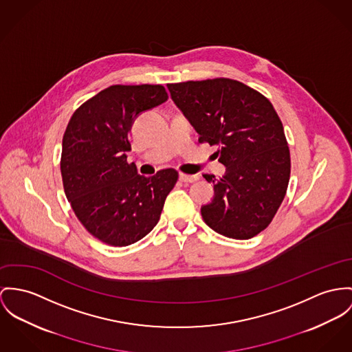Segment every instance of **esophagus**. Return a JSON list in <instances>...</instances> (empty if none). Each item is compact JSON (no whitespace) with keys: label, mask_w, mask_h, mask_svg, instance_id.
Segmentation results:
<instances>
[{"label":"esophagus","mask_w":352,"mask_h":352,"mask_svg":"<svg viewBox=\"0 0 352 352\" xmlns=\"http://www.w3.org/2000/svg\"><path fill=\"white\" fill-rule=\"evenodd\" d=\"M198 175L195 174V175H190V174H184V173H181L179 174V179L182 181V182H189V184H191V182H195V181H198Z\"/></svg>","instance_id":"34e87169"}]
</instances>
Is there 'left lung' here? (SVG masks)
Masks as SVG:
<instances>
[{
    "label": "left lung",
    "mask_w": 352,
    "mask_h": 352,
    "mask_svg": "<svg viewBox=\"0 0 352 352\" xmlns=\"http://www.w3.org/2000/svg\"><path fill=\"white\" fill-rule=\"evenodd\" d=\"M171 99L199 134L218 146L222 178L204 174L214 198L201 214L214 232L248 240L277 213L289 182L291 157L283 123L271 102L241 81L217 78L167 84Z\"/></svg>",
    "instance_id": "left-lung-1"
}]
</instances>
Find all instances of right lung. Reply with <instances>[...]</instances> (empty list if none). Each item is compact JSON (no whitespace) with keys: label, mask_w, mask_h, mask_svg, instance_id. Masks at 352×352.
I'll use <instances>...</instances> for the list:
<instances>
[{"label":"right lung","mask_w":352,"mask_h":352,"mask_svg":"<svg viewBox=\"0 0 352 352\" xmlns=\"http://www.w3.org/2000/svg\"><path fill=\"white\" fill-rule=\"evenodd\" d=\"M167 99L161 84H116L69 119L60 161L63 186L81 225L102 243L127 246L148 234L178 181L174 168L143 177L127 162L134 119Z\"/></svg>","instance_id":"1"}]
</instances>
